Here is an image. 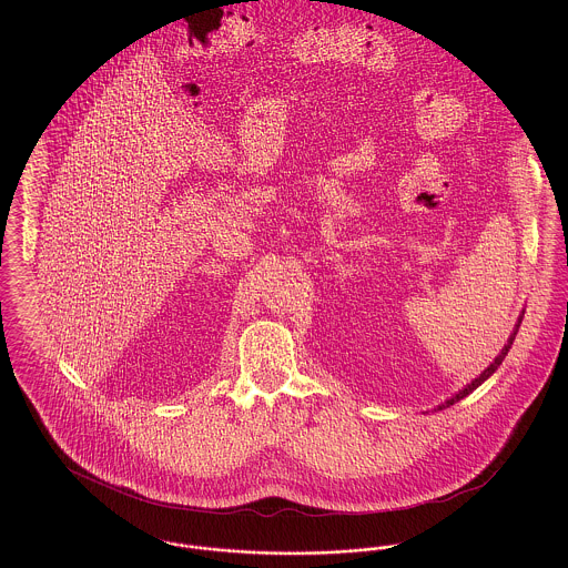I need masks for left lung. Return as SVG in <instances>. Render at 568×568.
I'll return each instance as SVG.
<instances>
[{"instance_id":"1","label":"left lung","mask_w":568,"mask_h":568,"mask_svg":"<svg viewBox=\"0 0 568 568\" xmlns=\"http://www.w3.org/2000/svg\"><path fill=\"white\" fill-rule=\"evenodd\" d=\"M521 320H524V313L519 315V320H517V325H515L514 334L509 336V341H507L505 349H503V352L496 355V359H494V362H491V364L487 366L486 371H484V373H481L479 377L475 378V381H470V383H468V385H466L464 389H459L458 394H456L454 398H449L447 403H443V405L438 406V410H440V408H447V406L456 405L458 400H462V398H466V396H468L470 392H475V389H477V387H479V385H481V383H484L486 378L491 377V375H494V373L498 371V366L503 364V359L507 357V353H509V349H511V345H514L515 334H517V329H519V324H521Z\"/></svg>"}]
</instances>
